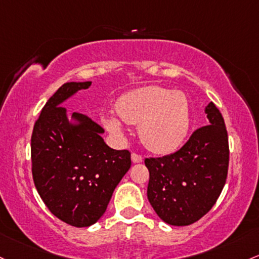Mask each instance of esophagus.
<instances>
[{
  "label": "esophagus",
  "mask_w": 259,
  "mask_h": 259,
  "mask_svg": "<svg viewBox=\"0 0 259 259\" xmlns=\"http://www.w3.org/2000/svg\"><path fill=\"white\" fill-rule=\"evenodd\" d=\"M132 160H133V162H134V163H140V162H143L144 157L141 155H139V153L133 152L132 153Z\"/></svg>",
  "instance_id": "1"
}]
</instances>
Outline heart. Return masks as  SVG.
<instances>
[{
	"instance_id": "b5f03b06",
	"label": "heart",
	"mask_w": 259,
	"mask_h": 259,
	"mask_svg": "<svg viewBox=\"0 0 259 259\" xmlns=\"http://www.w3.org/2000/svg\"><path fill=\"white\" fill-rule=\"evenodd\" d=\"M116 113L124 123L139 125V135L149 150L168 153L181 146L189 129V104L182 92L147 86L119 99ZM107 129L120 134L121 124L114 116L104 119Z\"/></svg>"
}]
</instances>
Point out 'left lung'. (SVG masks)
<instances>
[{"label": "left lung", "mask_w": 259, "mask_h": 259, "mask_svg": "<svg viewBox=\"0 0 259 259\" xmlns=\"http://www.w3.org/2000/svg\"><path fill=\"white\" fill-rule=\"evenodd\" d=\"M205 113L209 125L195 130L180 150L145 158L150 172L147 198L169 225L187 226L203 218L226 183L230 150L225 121L212 102Z\"/></svg>", "instance_id": "1"}]
</instances>
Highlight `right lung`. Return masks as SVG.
<instances>
[{"label": "right lung", "mask_w": 259, "mask_h": 259, "mask_svg": "<svg viewBox=\"0 0 259 259\" xmlns=\"http://www.w3.org/2000/svg\"><path fill=\"white\" fill-rule=\"evenodd\" d=\"M92 82H70L54 93L34 124L30 152L35 188L48 209L75 227L93 225L106 211L113 192L132 166L127 150L110 149L104 129L73 112L69 123L62 102Z\"/></svg>", "instance_id": "right-lung-1"}]
</instances>
